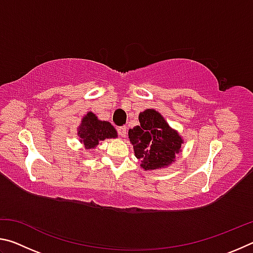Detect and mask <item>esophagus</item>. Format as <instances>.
Returning a JSON list of instances; mask_svg holds the SVG:
<instances>
[{
    "label": "esophagus",
    "instance_id": "obj_1",
    "mask_svg": "<svg viewBox=\"0 0 253 253\" xmlns=\"http://www.w3.org/2000/svg\"><path fill=\"white\" fill-rule=\"evenodd\" d=\"M118 134H119V136L121 137H123V138H125L126 137V135H127V129H126V127L125 126H123V127H118Z\"/></svg>",
    "mask_w": 253,
    "mask_h": 253
}]
</instances>
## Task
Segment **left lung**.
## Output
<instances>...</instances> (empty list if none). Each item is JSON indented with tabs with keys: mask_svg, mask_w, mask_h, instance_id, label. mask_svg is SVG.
I'll list each match as a JSON object with an SVG mask.
<instances>
[{
	"mask_svg": "<svg viewBox=\"0 0 253 253\" xmlns=\"http://www.w3.org/2000/svg\"><path fill=\"white\" fill-rule=\"evenodd\" d=\"M138 119L139 125L128 130V138L135 156L142 161L140 168L156 170L173 164L176 154L182 151V136L155 109L144 110Z\"/></svg>",
	"mask_w": 253,
	"mask_h": 253,
	"instance_id": "1",
	"label": "left lung"
}]
</instances>
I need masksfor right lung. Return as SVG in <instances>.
I'll return each mask as SVG.
<instances>
[{
	"label": "right lung",
	"instance_id": "1",
	"mask_svg": "<svg viewBox=\"0 0 253 253\" xmlns=\"http://www.w3.org/2000/svg\"><path fill=\"white\" fill-rule=\"evenodd\" d=\"M77 135L85 149H93L106 138H117V130L109 122L99 121L96 114L88 111L77 128Z\"/></svg>",
	"mask_w": 253,
	"mask_h": 253
}]
</instances>
